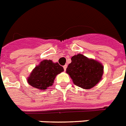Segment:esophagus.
Instances as JSON below:
<instances>
[{"label":"esophagus","mask_w":126,"mask_h":126,"mask_svg":"<svg viewBox=\"0 0 126 126\" xmlns=\"http://www.w3.org/2000/svg\"><path fill=\"white\" fill-rule=\"evenodd\" d=\"M63 67H64V71H65L66 70V68H67V65H66V64H65V65H64V66H63Z\"/></svg>","instance_id":"esophagus-1"}]
</instances>
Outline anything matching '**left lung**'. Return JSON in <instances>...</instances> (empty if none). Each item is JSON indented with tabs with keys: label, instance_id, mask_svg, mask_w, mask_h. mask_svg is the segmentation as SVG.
<instances>
[{
	"label": "left lung",
	"instance_id": "1",
	"mask_svg": "<svg viewBox=\"0 0 126 126\" xmlns=\"http://www.w3.org/2000/svg\"><path fill=\"white\" fill-rule=\"evenodd\" d=\"M66 73L70 76L75 85L89 89L101 80L104 66L94 59L78 54L71 57V62L67 66Z\"/></svg>",
	"mask_w": 126,
	"mask_h": 126
}]
</instances>
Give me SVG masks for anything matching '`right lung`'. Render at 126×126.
I'll list each match as a JSON object with an SVG mask.
<instances>
[{
	"label": "right lung",
	"mask_w": 126,
	"mask_h": 126,
	"mask_svg": "<svg viewBox=\"0 0 126 126\" xmlns=\"http://www.w3.org/2000/svg\"><path fill=\"white\" fill-rule=\"evenodd\" d=\"M63 71L64 68L59 63L44 60L33 69L28 78V82L33 88L46 90L53 85L56 76Z\"/></svg>",
	"instance_id": "1"
}]
</instances>
